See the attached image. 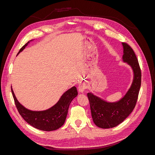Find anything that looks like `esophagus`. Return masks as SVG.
Here are the masks:
<instances>
[{
	"mask_svg": "<svg viewBox=\"0 0 155 155\" xmlns=\"http://www.w3.org/2000/svg\"><path fill=\"white\" fill-rule=\"evenodd\" d=\"M85 88H86V87H85V85L84 83H81L78 86V91L79 92H83L84 91H85Z\"/></svg>",
	"mask_w": 155,
	"mask_h": 155,
	"instance_id": "34e87169",
	"label": "esophagus"
}]
</instances>
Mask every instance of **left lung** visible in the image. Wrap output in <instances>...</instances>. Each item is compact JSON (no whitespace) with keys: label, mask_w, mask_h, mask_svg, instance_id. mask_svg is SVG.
<instances>
[{"label":"left lung","mask_w":155,"mask_h":155,"mask_svg":"<svg viewBox=\"0 0 155 155\" xmlns=\"http://www.w3.org/2000/svg\"><path fill=\"white\" fill-rule=\"evenodd\" d=\"M122 45L124 61L127 63L134 72L133 82L128 92L122 99L115 103H108L92 93L87 94L94 123L103 129L114 127L127 118L137 104L141 86L142 73L137 56L127 43Z\"/></svg>","instance_id":"1"}]
</instances>
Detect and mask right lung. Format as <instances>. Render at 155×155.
Instances as JSON below:
<instances>
[{"label": "right lung", "instance_id": "1", "mask_svg": "<svg viewBox=\"0 0 155 155\" xmlns=\"http://www.w3.org/2000/svg\"><path fill=\"white\" fill-rule=\"evenodd\" d=\"M28 43V42L23 46L18 53L24 50ZM12 92L18 113L22 118L34 127L45 131L56 130L64 124L70 103L78 95L76 87H73L65 92L57 104L50 109L43 111H32L26 109L17 101L12 88Z\"/></svg>", "mask_w": 155, "mask_h": 155}]
</instances>
